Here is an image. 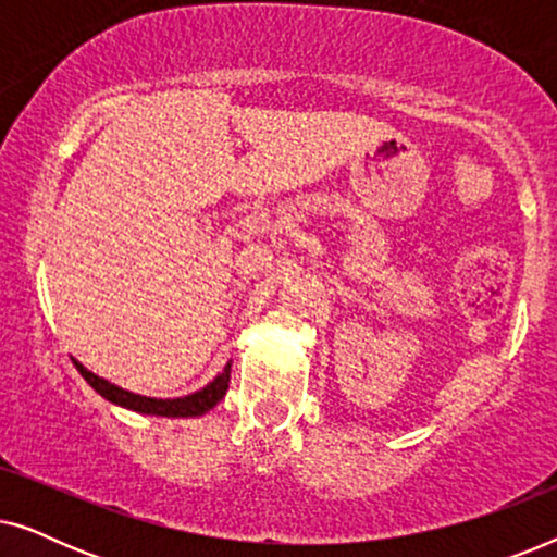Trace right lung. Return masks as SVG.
I'll return each mask as SVG.
<instances>
[{
    "instance_id": "obj_1",
    "label": "right lung",
    "mask_w": 557,
    "mask_h": 557,
    "mask_svg": "<svg viewBox=\"0 0 557 557\" xmlns=\"http://www.w3.org/2000/svg\"><path fill=\"white\" fill-rule=\"evenodd\" d=\"M75 370L81 372L83 380L94 387V391L101 395V398L111 400L113 406L136 410V413L144 416H162V418H195V416H205L208 410L218 406L220 400L225 398L227 393V383H231V364H225V370L220 375L202 387V391L189 393L185 398H147V395H136L132 391H124V387L109 383V380L98 377L90 372L88 368L73 357Z\"/></svg>"
}]
</instances>
